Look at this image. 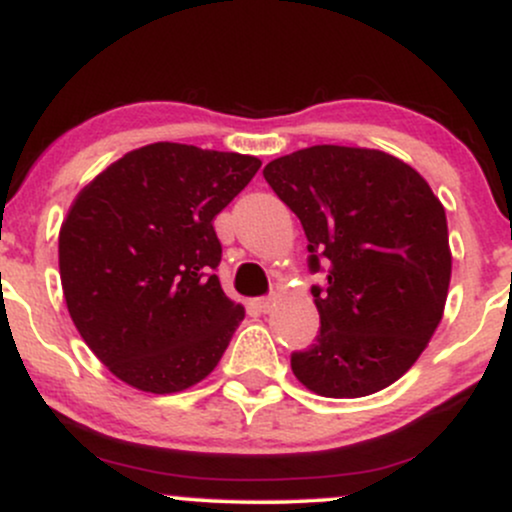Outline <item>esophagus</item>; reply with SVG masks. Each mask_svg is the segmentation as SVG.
<instances>
[{
  "label": "esophagus",
  "mask_w": 512,
  "mask_h": 512,
  "mask_svg": "<svg viewBox=\"0 0 512 512\" xmlns=\"http://www.w3.org/2000/svg\"><path fill=\"white\" fill-rule=\"evenodd\" d=\"M274 301H276L274 296H262V298H257L255 305L260 308V313H269V310L274 308Z\"/></svg>",
  "instance_id": "esophagus-1"
}]
</instances>
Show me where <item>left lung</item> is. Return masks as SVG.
Here are the masks:
<instances>
[{"mask_svg":"<svg viewBox=\"0 0 512 512\" xmlns=\"http://www.w3.org/2000/svg\"><path fill=\"white\" fill-rule=\"evenodd\" d=\"M264 180L301 219L320 334L291 368L322 397H366L414 366L450 286L445 209L428 182L375 149L320 144L267 163Z\"/></svg>","mask_w":512,"mask_h":512,"instance_id":"1","label":"left lung"}]
</instances>
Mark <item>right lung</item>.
<instances>
[{
    "instance_id": "add662e5",
    "label": "right lung",
    "mask_w": 512,
    "mask_h": 512,
    "mask_svg": "<svg viewBox=\"0 0 512 512\" xmlns=\"http://www.w3.org/2000/svg\"><path fill=\"white\" fill-rule=\"evenodd\" d=\"M260 158L158 142L129 151L74 199L60 279L76 330L122 383L168 395L204 380L245 317L214 272V216Z\"/></svg>"
}]
</instances>
